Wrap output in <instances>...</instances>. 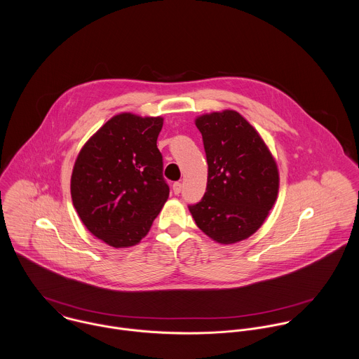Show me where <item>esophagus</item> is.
<instances>
[{"label": "esophagus", "mask_w": 359, "mask_h": 359, "mask_svg": "<svg viewBox=\"0 0 359 359\" xmlns=\"http://www.w3.org/2000/svg\"><path fill=\"white\" fill-rule=\"evenodd\" d=\"M181 191H182V184H181V182L172 184V192H174V195H180Z\"/></svg>", "instance_id": "1"}]
</instances>
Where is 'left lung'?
Wrapping results in <instances>:
<instances>
[{"label":"left lung","mask_w":359,"mask_h":359,"mask_svg":"<svg viewBox=\"0 0 359 359\" xmlns=\"http://www.w3.org/2000/svg\"><path fill=\"white\" fill-rule=\"evenodd\" d=\"M208 177L205 196L189 205L196 225L219 245L252 236L279 191L278 164L256 128L236 110L198 116Z\"/></svg>","instance_id":"8db88e82"}]
</instances>
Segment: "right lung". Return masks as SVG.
<instances>
[{
    "label": "right lung",
    "mask_w": 359,
    "mask_h": 359,
    "mask_svg": "<svg viewBox=\"0 0 359 359\" xmlns=\"http://www.w3.org/2000/svg\"><path fill=\"white\" fill-rule=\"evenodd\" d=\"M161 127L160 116L116 114L74 161L73 205L86 228L111 248L138 245L168 199L156 145Z\"/></svg>",
    "instance_id": "right-lung-1"
}]
</instances>
